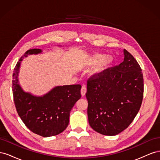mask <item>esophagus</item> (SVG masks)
Here are the masks:
<instances>
[{
	"mask_svg": "<svg viewBox=\"0 0 160 160\" xmlns=\"http://www.w3.org/2000/svg\"><path fill=\"white\" fill-rule=\"evenodd\" d=\"M86 92H87L86 87H85V85H83V86H82V88H81V95L82 96H84L85 95V93H86Z\"/></svg>",
	"mask_w": 160,
	"mask_h": 160,
	"instance_id": "34e87169",
	"label": "esophagus"
}]
</instances>
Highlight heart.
I'll return each mask as SVG.
<instances>
[{"label": "heart", "mask_w": 160, "mask_h": 160, "mask_svg": "<svg viewBox=\"0 0 160 160\" xmlns=\"http://www.w3.org/2000/svg\"><path fill=\"white\" fill-rule=\"evenodd\" d=\"M114 57L101 53H95L90 55L87 63L89 65H96L91 71V75L95 77L102 75L113 64Z\"/></svg>", "instance_id": "1"}]
</instances>
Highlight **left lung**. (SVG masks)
Masks as SVG:
<instances>
[{
	"label": "left lung",
	"instance_id": "obj_1",
	"mask_svg": "<svg viewBox=\"0 0 160 160\" xmlns=\"http://www.w3.org/2000/svg\"><path fill=\"white\" fill-rule=\"evenodd\" d=\"M123 54L122 63L88 81L89 123L95 132L105 135H118L128 128L142 103V69L127 50Z\"/></svg>",
	"mask_w": 160,
	"mask_h": 160
}]
</instances>
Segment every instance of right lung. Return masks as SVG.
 Here are the masks:
<instances>
[{"label":"right lung","mask_w":160,"mask_h":160,"mask_svg":"<svg viewBox=\"0 0 160 160\" xmlns=\"http://www.w3.org/2000/svg\"><path fill=\"white\" fill-rule=\"evenodd\" d=\"M61 47V46H60ZM41 49L28 50L17 62L12 74V93L17 113L31 132L47 138L61 133L68 126L70 111L81 98V85L57 86L42 96L25 92L18 82L21 61Z\"/></svg>","instance_id":"add662e5"}]
</instances>
